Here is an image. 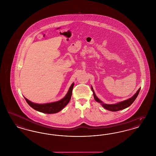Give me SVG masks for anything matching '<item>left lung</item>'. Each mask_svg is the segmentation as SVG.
Wrapping results in <instances>:
<instances>
[{"instance_id": "1", "label": "left lung", "mask_w": 156, "mask_h": 156, "mask_svg": "<svg viewBox=\"0 0 156 156\" xmlns=\"http://www.w3.org/2000/svg\"><path fill=\"white\" fill-rule=\"evenodd\" d=\"M91 89L93 91L94 93V100H96L97 102H99L101 103V106H103L105 108H106L107 110H109V111H112V112H117V111H119V110H121L125 109L127 107H128L129 106H131V105L133 103V101L136 99V98H137V95L140 92V87L138 89L136 93L135 94L132 98L127 99V100H124L122 101L119 102L118 103L116 104H112V105H107V104H105L103 103V101H101V100H99V99L96 96V94H94V89L92 87H91Z\"/></svg>"}]
</instances>
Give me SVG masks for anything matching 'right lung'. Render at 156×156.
I'll return each mask as SVG.
<instances>
[{
	"instance_id": "add662e5",
	"label": "right lung",
	"mask_w": 156,
	"mask_h": 156,
	"mask_svg": "<svg viewBox=\"0 0 156 156\" xmlns=\"http://www.w3.org/2000/svg\"><path fill=\"white\" fill-rule=\"evenodd\" d=\"M74 83H72L71 87L69 88V91L65 97L62 100L52 102V103H48L45 104H37L31 102V101L28 100L27 98H25L26 101L27 103L35 109V110L38 111L39 112L46 113V114H54L60 112L62 108L66 106H67L70 101L71 95H72V91L74 87Z\"/></svg>"
}]
</instances>
